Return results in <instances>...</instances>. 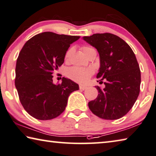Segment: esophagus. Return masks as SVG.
<instances>
[{"mask_svg":"<svg viewBox=\"0 0 156 156\" xmlns=\"http://www.w3.org/2000/svg\"><path fill=\"white\" fill-rule=\"evenodd\" d=\"M79 88H80V90H86V89H87V87H86V86H84V85H80L79 86Z\"/></svg>","mask_w":156,"mask_h":156,"instance_id":"esophagus-1","label":"esophagus"}]
</instances>
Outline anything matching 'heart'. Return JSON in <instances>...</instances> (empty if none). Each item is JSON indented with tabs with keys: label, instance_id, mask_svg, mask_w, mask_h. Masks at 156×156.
Here are the masks:
<instances>
[{
	"label": "heart",
	"instance_id": "b5f03b06",
	"mask_svg": "<svg viewBox=\"0 0 156 156\" xmlns=\"http://www.w3.org/2000/svg\"><path fill=\"white\" fill-rule=\"evenodd\" d=\"M82 50L85 55L87 56L90 52L95 51L90 46H83ZM71 53V50H69L65 54V60H67ZM94 73V71L91 68H83L78 66H73L67 71V76L71 80L80 83H87L89 79Z\"/></svg>",
	"mask_w": 156,
	"mask_h": 156
}]
</instances>
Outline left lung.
<instances>
[{
	"label": "left lung",
	"instance_id": "left-lung-1",
	"mask_svg": "<svg viewBox=\"0 0 156 156\" xmlns=\"http://www.w3.org/2000/svg\"><path fill=\"white\" fill-rule=\"evenodd\" d=\"M99 53L100 69L96 76L105 88L96 86L98 94L88 103L93 114L103 119L122 118L133 108L139 96L141 73L134 52L122 38L111 33L83 37Z\"/></svg>",
	"mask_w": 156,
	"mask_h": 156
}]
</instances>
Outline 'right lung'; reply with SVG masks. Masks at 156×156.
<instances>
[{
	"label": "right lung",
	"mask_w": 156,
	"mask_h": 156,
	"mask_svg": "<svg viewBox=\"0 0 156 156\" xmlns=\"http://www.w3.org/2000/svg\"><path fill=\"white\" fill-rule=\"evenodd\" d=\"M79 38L44 32L27 41L19 53L15 86L25 110L37 119L58 117L70 94L78 90V84L64 77L62 83L53 84L52 74L63 64L70 44Z\"/></svg>",
	"instance_id": "right-lung-1"
}]
</instances>
